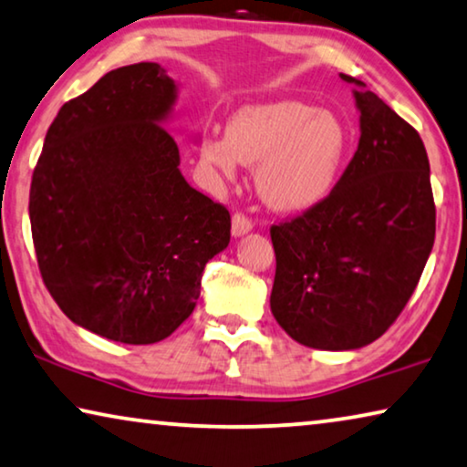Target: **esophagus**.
Segmentation results:
<instances>
[{
  "instance_id": "34e87169",
  "label": "esophagus",
  "mask_w": 467,
  "mask_h": 467,
  "mask_svg": "<svg viewBox=\"0 0 467 467\" xmlns=\"http://www.w3.org/2000/svg\"><path fill=\"white\" fill-rule=\"evenodd\" d=\"M252 228H254V222L249 220V218H245V215H243V213H234L233 215V236L247 234L249 231H252Z\"/></svg>"
}]
</instances>
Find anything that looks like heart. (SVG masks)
<instances>
[{"mask_svg": "<svg viewBox=\"0 0 467 467\" xmlns=\"http://www.w3.org/2000/svg\"><path fill=\"white\" fill-rule=\"evenodd\" d=\"M348 155V130L337 115L300 100L243 107L224 138H205L203 163L224 180L257 165L255 189L276 212L300 213L336 191Z\"/></svg>", "mask_w": 467, "mask_h": 467, "instance_id": "obj_1", "label": "heart"}]
</instances>
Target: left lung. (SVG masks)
Listing matches in <instances>:
<instances>
[{"mask_svg": "<svg viewBox=\"0 0 467 467\" xmlns=\"http://www.w3.org/2000/svg\"><path fill=\"white\" fill-rule=\"evenodd\" d=\"M357 83L358 149L336 191L270 228V310L289 337L317 350H357L384 336L413 296L436 234L426 146Z\"/></svg>", "mask_w": 467, "mask_h": 467, "instance_id": "1", "label": "left lung"}]
</instances>
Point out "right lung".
Masks as SVG:
<instances>
[{"mask_svg":"<svg viewBox=\"0 0 467 467\" xmlns=\"http://www.w3.org/2000/svg\"><path fill=\"white\" fill-rule=\"evenodd\" d=\"M176 100L157 62L115 68L58 110L33 171L46 287L75 325L113 342L171 336L197 306L205 264L231 243L226 207L180 171L165 130Z\"/></svg>","mask_w":467,"mask_h":467,"instance_id":"add662e5","label":"right lung"}]
</instances>
